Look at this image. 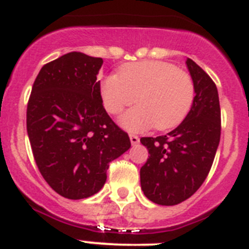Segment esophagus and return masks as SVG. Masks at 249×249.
<instances>
[{"label":"esophagus","mask_w":249,"mask_h":249,"mask_svg":"<svg viewBox=\"0 0 249 249\" xmlns=\"http://www.w3.org/2000/svg\"><path fill=\"white\" fill-rule=\"evenodd\" d=\"M129 140H131V143L133 145H136V144H138V143H140V138H138L136 134H129Z\"/></svg>","instance_id":"obj_1"}]
</instances>
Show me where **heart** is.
I'll return each mask as SVG.
<instances>
[{
    "label": "heart",
    "mask_w": 249,
    "mask_h": 249,
    "mask_svg": "<svg viewBox=\"0 0 249 249\" xmlns=\"http://www.w3.org/2000/svg\"><path fill=\"white\" fill-rule=\"evenodd\" d=\"M100 92L109 113L121 112L137 100L138 105L118 118L121 127L129 132L177 126L189 113L195 97L188 72L165 61L149 60L126 64L120 75L105 76Z\"/></svg>",
    "instance_id": "b5f03b06"
}]
</instances>
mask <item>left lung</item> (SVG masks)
Returning a JSON list of instances; mask_svg holds the SVG:
<instances>
[{
    "mask_svg": "<svg viewBox=\"0 0 249 249\" xmlns=\"http://www.w3.org/2000/svg\"><path fill=\"white\" fill-rule=\"evenodd\" d=\"M195 88L193 106L181 123L165 136L143 137L149 158L141 168V186L154 204L173 206L202 185L215 159L221 136L218 92L211 77L186 59Z\"/></svg>",
    "mask_w": 249,
    "mask_h": 249,
    "instance_id": "8db88e82",
    "label": "left lung"
}]
</instances>
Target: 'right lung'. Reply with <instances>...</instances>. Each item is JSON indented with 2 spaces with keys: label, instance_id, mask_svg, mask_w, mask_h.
<instances>
[{
  "label": "right lung",
  "instance_id": "1",
  "mask_svg": "<svg viewBox=\"0 0 249 249\" xmlns=\"http://www.w3.org/2000/svg\"><path fill=\"white\" fill-rule=\"evenodd\" d=\"M101 58L71 52L45 64L32 88L27 132L40 174L71 200L95 195L109 161L131 148L128 134L102 105Z\"/></svg>",
  "mask_w": 249,
  "mask_h": 249
}]
</instances>
